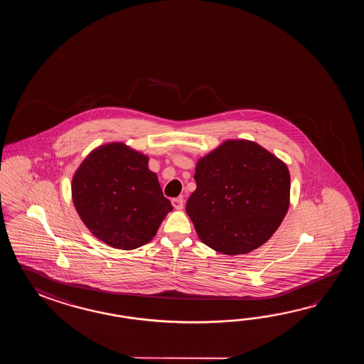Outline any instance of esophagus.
<instances>
[{
	"mask_svg": "<svg viewBox=\"0 0 364 364\" xmlns=\"http://www.w3.org/2000/svg\"><path fill=\"white\" fill-rule=\"evenodd\" d=\"M171 204H173L174 208L181 210V209L183 208V199L182 198H176V199L171 200Z\"/></svg>",
	"mask_w": 364,
	"mask_h": 364,
	"instance_id": "1",
	"label": "esophagus"
}]
</instances>
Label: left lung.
Returning <instances> with one entry per match:
<instances>
[{
    "label": "left lung",
    "instance_id": "8db88e82",
    "mask_svg": "<svg viewBox=\"0 0 364 364\" xmlns=\"http://www.w3.org/2000/svg\"><path fill=\"white\" fill-rule=\"evenodd\" d=\"M186 212L199 240L224 255L263 246L290 205L287 164L256 141L228 139L200 157Z\"/></svg>",
    "mask_w": 364,
    "mask_h": 364
}]
</instances>
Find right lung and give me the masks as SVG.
Returning a JSON list of instances; mask_svg holds the SVG:
<instances>
[{
  "mask_svg": "<svg viewBox=\"0 0 364 364\" xmlns=\"http://www.w3.org/2000/svg\"><path fill=\"white\" fill-rule=\"evenodd\" d=\"M148 161L147 155L126 143L112 141L92 149L73 176L77 215L110 247L144 246L173 209Z\"/></svg>",
  "mask_w": 364,
  "mask_h": 364,
  "instance_id": "right-lung-1",
  "label": "right lung"
}]
</instances>
